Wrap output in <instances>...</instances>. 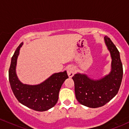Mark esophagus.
<instances>
[{
  "instance_id": "1",
  "label": "esophagus",
  "mask_w": 129,
  "mask_h": 129,
  "mask_svg": "<svg viewBox=\"0 0 129 129\" xmlns=\"http://www.w3.org/2000/svg\"><path fill=\"white\" fill-rule=\"evenodd\" d=\"M75 72V68L73 66H70L67 69V74L69 77H72Z\"/></svg>"
}]
</instances>
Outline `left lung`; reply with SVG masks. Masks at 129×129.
I'll return each instance as SVG.
<instances>
[{"instance_id": "left-lung-1", "label": "left lung", "mask_w": 129, "mask_h": 129, "mask_svg": "<svg viewBox=\"0 0 129 129\" xmlns=\"http://www.w3.org/2000/svg\"><path fill=\"white\" fill-rule=\"evenodd\" d=\"M104 39L112 59L110 73L98 80L80 73L72 77L77 101L88 108H99L110 101L118 93L122 79L123 68L119 51L109 38L106 36Z\"/></svg>"}]
</instances>
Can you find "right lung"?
Returning a JSON list of instances; mask_svg holds the SVG:
<instances>
[{
  "label": "right lung",
  "mask_w": 129,
  "mask_h": 129,
  "mask_svg": "<svg viewBox=\"0 0 129 129\" xmlns=\"http://www.w3.org/2000/svg\"><path fill=\"white\" fill-rule=\"evenodd\" d=\"M21 43L12 57L9 71V82L16 98L21 104L36 111H46L55 105L62 84L69 78L67 72L55 73L44 82L38 85L23 84L20 81L16 73L17 59Z\"/></svg>",
  "instance_id": "obj_1"
}]
</instances>
